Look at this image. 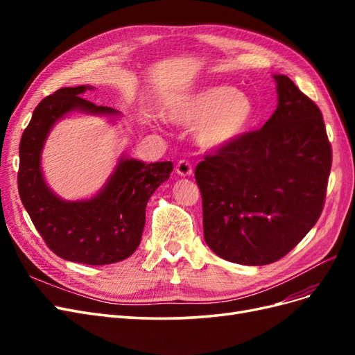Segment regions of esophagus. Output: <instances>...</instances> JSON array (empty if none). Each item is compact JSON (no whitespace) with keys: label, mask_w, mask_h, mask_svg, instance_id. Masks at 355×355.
<instances>
[{"label":"esophagus","mask_w":355,"mask_h":355,"mask_svg":"<svg viewBox=\"0 0 355 355\" xmlns=\"http://www.w3.org/2000/svg\"><path fill=\"white\" fill-rule=\"evenodd\" d=\"M176 173H178L179 176H184V178L191 176V175H192V166H191L189 161L180 159L179 163L176 164Z\"/></svg>","instance_id":"1"}]
</instances>
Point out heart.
Instances as JSON below:
<instances>
[{
    "label": "heart",
    "instance_id": "heart-1",
    "mask_svg": "<svg viewBox=\"0 0 355 355\" xmlns=\"http://www.w3.org/2000/svg\"><path fill=\"white\" fill-rule=\"evenodd\" d=\"M166 120L194 127L197 144L207 149L237 144L252 128L256 108L249 94L232 85H209L171 99L164 106Z\"/></svg>",
    "mask_w": 355,
    "mask_h": 355
}]
</instances>
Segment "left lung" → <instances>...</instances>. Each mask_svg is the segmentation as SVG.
I'll return each instance as SVG.
<instances>
[{"label": "left lung", "mask_w": 355, "mask_h": 355, "mask_svg": "<svg viewBox=\"0 0 355 355\" xmlns=\"http://www.w3.org/2000/svg\"><path fill=\"white\" fill-rule=\"evenodd\" d=\"M278 105L261 130L207 155L196 168L207 245L225 261L282 259L318 220L331 148L318 106L286 75H272Z\"/></svg>", "instance_id": "left-lung-1"}]
</instances>
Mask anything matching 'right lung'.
<instances>
[{
    "label": "right lung",
    "mask_w": 355,
    "mask_h": 355,
    "mask_svg": "<svg viewBox=\"0 0 355 355\" xmlns=\"http://www.w3.org/2000/svg\"><path fill=\"white\" fill-rule=\"evenodd\" d=\"M92 85L63 87L42 99L32 114L19 146V194L37 231L53 253L71 262L108 265L127 259L137 249L145 227V209L155 189L173 170L171 161L144 163L121 155L98 194L63 200L42 175L41 154L51 128L69 112L120 115L108 106L81 98Z\"/></svg>",
    "instance_id": "1"
}]
</instances>
